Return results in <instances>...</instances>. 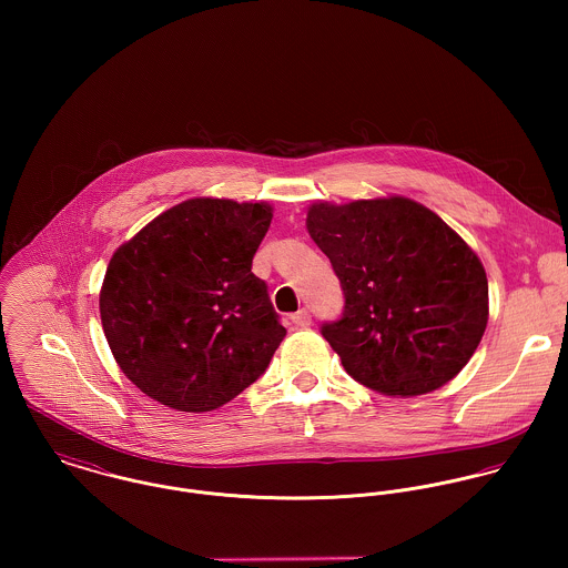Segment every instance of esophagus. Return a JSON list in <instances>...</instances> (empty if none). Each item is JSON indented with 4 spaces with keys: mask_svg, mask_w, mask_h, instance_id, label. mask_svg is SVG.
<instances>
[{
    "mask_svg": "<svg viewBox=\"0 0 568 568\" xmlns=\"http://www.w3.org/2000/svg\"><path fill=\"white\" fill-rule=\"evenodd\" d=\"M291 322L295 325H300V327H308V325L313 324V317H311V313H308L306 308H302V311H297V313L291 317Z\"/></svg>",
    "mask_w": 568,
    "mask_h": 568,
    "instance_id": "1",
    "label": "esophagus"
}]
</instances>
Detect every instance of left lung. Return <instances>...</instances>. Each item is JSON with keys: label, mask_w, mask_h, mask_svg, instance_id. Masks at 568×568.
Instances as JSON below:
<instances>
[{"label": "left lung", "mask_w": 568, "mask_h": 568, "mask_svg": "<svg viewBox=\"0 0 568 568\" xmlns=\"http://www.w3.org/2000/svg\"><path fill=\"white\" fill-rule=\"evenodd\" d=\"M306 230L345 295L322 334L356 383L410 398L466 367L486 332V268L433 210L398 194L315 201Z\"/></svg>", "instance_id": "obj_1"}]
</instances>
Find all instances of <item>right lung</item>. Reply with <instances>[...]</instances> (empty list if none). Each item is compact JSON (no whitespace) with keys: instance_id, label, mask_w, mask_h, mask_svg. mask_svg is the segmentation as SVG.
Here are the masks:
<instances>
[{"instance_id":"right-lung-1","label":"right lung","mask_w":568,"mask_h":568,"mask_svg":"<svg viewBox=\"0 0 568 568\" xmlns=\"http://www.w3.org/2000/svg\"><path fill=\"white\" fill-rule=\"evenodd\" d=\"M273 207L194 196L153 219L109 260L100 320L124 376L162 405H227L286 336L251 262Z\"/></svg>"}]
</instances>
